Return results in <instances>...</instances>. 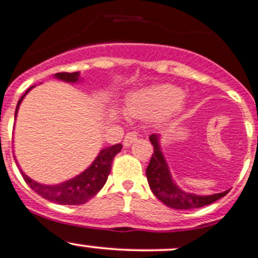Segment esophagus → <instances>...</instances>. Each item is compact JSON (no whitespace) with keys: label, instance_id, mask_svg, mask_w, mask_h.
Segmentation results:
<instances>
[{"label":"esophagus","instance_id":"esophagus-1","mask_svg":"<svg viewBox=\"0 0 258 258\" xmlns=\"http://www.w3.org/2000/svg\"><path fill=\"white\" fill-rule=\"evenodd\" d=\"M137 139H138V133H137V132H129V133L125 136L122 145H124L125 147H129L131 145H133Z\"/></svg>","mask_w":258,"mask_h":258}]
</instances>
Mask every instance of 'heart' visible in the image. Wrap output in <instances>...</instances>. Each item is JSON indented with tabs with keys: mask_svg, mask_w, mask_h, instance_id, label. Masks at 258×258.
Here are the masks:
<instances>
[{
	"mask_svg": "<svg viewBox=\"0 0 258 258\" xmlns=\"http://www.w3.org/2000/svg\"><path fill=\"white\" fill-rule=\"evenodd\" d=\"M181 105V93L176 87L158 84L134 93L127 100V110L138 117H169Z\"/></svg>",
	"mask_w": 258,
	"mask_h": 258,
	"instance_id": "b5f03b06",
	"label": "heart"
}]
</instances>
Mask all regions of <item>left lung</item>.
I'll return each instance as SVG.
<instances>
[{
  "instance_id": "8db88e82",
  "label": "left lung",
  "mask_w": 258,
  "mask_h": 258,
  "mask_svg": "<svg viewBox=\"0 0 258 258\" xmlns=\"http://www.w3.org/2000/svg\"><path fill=\"white\" fill-rule=\"evenodd\" d=\"M158 137H160L158 134L150 136V141L155 151L146 170V175H147L151 190L162 203L171 209L190 210L207 206L210 203H214L215 201L220 200L221 197L228 195L229 190L212 196H197L193 193H186L178 188L170 175L169 166L161 152Z\"/></svg>"
}]
</instances>
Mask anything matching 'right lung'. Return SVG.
Listing matches in <instances>:
<instances>
[{
  "label": "right lung",
  "mask_w": 258,
  "mask_h": 258,
  "mask_svg": "<svg viewBox=\"0 0 258 258\" xmlns=\"http://www.w3.org/2000/svg\"><path fill=\"white\" fill-rule=\"evenodd\" d=\"M55 77L57 79L63 80V82L77 83L79 80V73H57V74H55ZM32 88L33 87H30L19 100L15 110V117L21 101ZM121 148L122 146L120 143L105 148V150L101 151L100 155L97 156L93 164L88 169L84 170L82 174L68 181L56 184V185L39 184L37 181L32 180L28 175H25L21 170L20 172L23 178H24L25 183L41 197L46 198L51 202L58 203V205H83V203H86L87 201L91 200L92 197H94L105 185L108 174L111 171V164H112L113 157L121 151Z\"/></svg>",
  "instance_id": "1"
}]
</instances>
